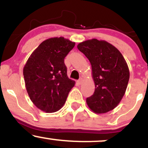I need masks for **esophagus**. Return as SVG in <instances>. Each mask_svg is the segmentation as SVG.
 Listing matches in <instances>:
<instances>
[{"mask_svg": "<svg viewBox=\"0 0 148 148\" xmlns=\"http://www.w3.org/2000/svg\"><path fill=\"white\" fill-rule=\"evenodd\" d=\"M83 79H81H81H80L79 80V81H78L77 82H78V83H79V85H81V84H82V83H83Z\"/></svg>", "mask_w": 148, "mask_h": 148, "instance_id": "obj_1", "label": "esophagus"}]
</instances>
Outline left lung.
Here are the masks:
<instances>
[{"label": "left lung", "mask_w": 148, "mask_h": 148, "mask_svg": "<svg viewBox=\"0 0 148 148\" xmlns=\"http://www.w3.org/2000/svg\"><path fill=\"white\" fill-rule=\"evenodd\" d=\"M77 47L92 65L95 90L87 98L88 107L97 114L114 110L123 97L130 79L125 58L116 47L106 40L90 39L80 42Z\"/></svg>", "instance_id": "left-lung-1"}]
</instances>
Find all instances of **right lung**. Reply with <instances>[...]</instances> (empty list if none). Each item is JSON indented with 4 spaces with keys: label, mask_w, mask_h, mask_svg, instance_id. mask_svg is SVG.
Instances as JSON below:
<instances>
[{
    "label": "right lung",
    "mask_w": 148,
    "mask_h": 148,
    "mask_svg": "<svg viewBox=\"0 0 148 148\" xmlns=\"http://www.w3.org/2000/svg\"><path fill=\"white\" fill-rule=\"evenodd\" d=\"M74 45L75 42L64 37L48 38L32 53L23 67L28 95L46 113L58 111L75 85L67 76L64 63V58Z\"/></svg>",
    "instance_id": "obj_1"
}]
</instances>
